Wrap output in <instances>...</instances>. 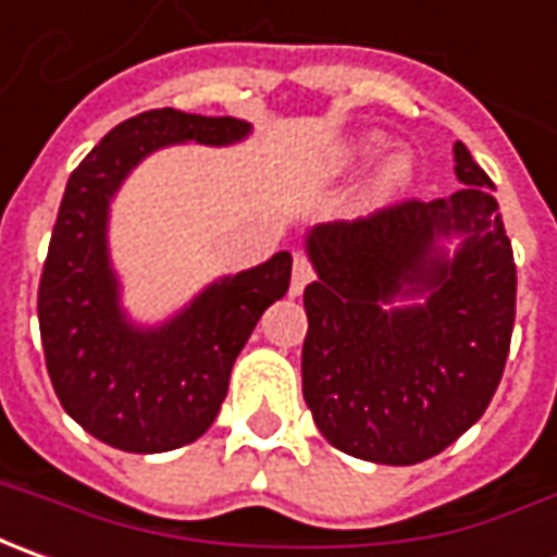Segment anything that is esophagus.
Returning <instances> with one entry per match:
<instances>
[{"label":"esophagus","mask_w":557,"mask_h":557,"mask_svg":"<svg viewBox=\"0 0 557 557\" xmlns=\"http://www.w3.org/2000/svg\"><path fill=\"white\" fill-rule=\"evenodd\" d=\"M314 271H311V261L305 259L301 252H296V261H293V280H289V296H301L305 286L311 283Z\"/></svg>","instance_id":"34e87169"}]
</instances>
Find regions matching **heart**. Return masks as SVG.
Masks as SVG:
<instances>
[{"label": "heart", "instance_id": "b5f03b06", "mask_svg": "<svg viewBox=\"0 0 557 557\" xmlns=\"http://www.w3.org/2000/svg\"><path fill=\"white\" fill-rule=\"evenodd\" d=\"M379 147H382V138H379V135H363V138L348 141V145L342 147V160H348V163L367 160V157H373ZM407 182H410V163H407L404 153H394V157H388V160L382 163V169H379V175H375V190H379V194H394V190H400Z\"/></svg>", "mask_w": 557, "mask_h": 557}]
</instances>
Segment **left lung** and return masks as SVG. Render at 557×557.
<instances>
[{
	"label": "left lung",
	"instance_id": "1",
	"mask_svg": "<svg viewBox=\"0 0 557 557\" xmlns=\"http://www.w3.org/2000/svg\"><path fill=\"white\" fill-rule=\"evenodd\" d=\"M462 187L317 224L305 252L301 394L336 450L416 466L484 416L515 326V256L487 172L453 145Z\"/></svg>",
	"mask_w": 557,
	"mask_h": 557
}]
</instances>
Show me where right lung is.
Instances as JSON below:
<instances>
[{"label":"right lung","instance_id":"add662e5","mask_svg":"<svg viewBox=\"0 0 557 557\" xmlns=\"http://www.w3.org/2000/svg\"><path fill=\"white\" fill-rule=\"evenodd\" d=\"M249 132L234 116L147 110L110 128L70 175L39 280V333L61 407L116 450H178L206 434L246 338L289 289L293 256L219 277L145 326L123 308L107 246L110 202L150 153L187 141L227 147Z\"/></svg>","mask_w":557,"mask_h":557}]
</instances>
